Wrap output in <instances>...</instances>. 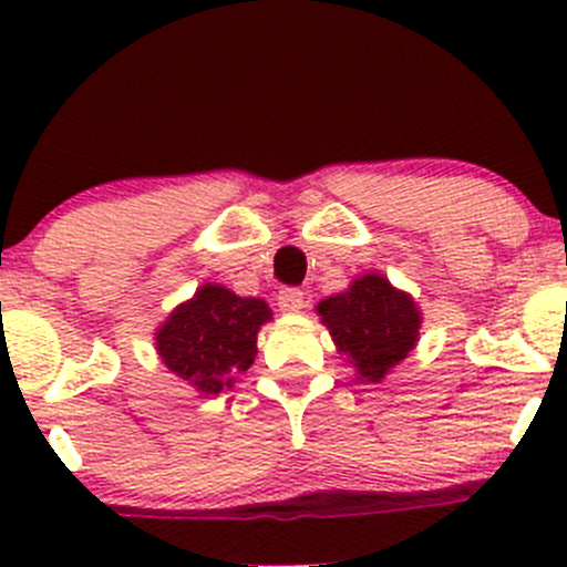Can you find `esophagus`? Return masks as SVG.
<instances>
[{
	"instance_id": "obj_1",
	"label": "esophagus",
	"mask_w": 567,
	"mask_h": 567,
	"mask_svg": "<svg viewBox=\"0 0 567 567\" xmlns=\"http://www.w3.org/2000/svg\"><path fill=\"white\" fill-rule=\"evenodd\" d=\"M277 305L285 312H301L307 307V293L299 288H282L277 293Z\"/></svg>"
}]
</instances>
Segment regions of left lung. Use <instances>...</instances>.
<instances>
[{"instance_id":"8db88e82","label":"left lung","mask_w":567,"mask_h":567,"mask_svg":"<svg viewBox=\"0 0 567 567\" xmlns=\"http://www.w3.org/2000/svg\"><path fill=\"white\" fill-rule=\"evenodd\" d=\"M318 316L359 379L373 384L403 362L420 340L422 316L414 299L392 288L384 274L353 279L346 293L320 301Z\"/></svg>"}]
</instances>
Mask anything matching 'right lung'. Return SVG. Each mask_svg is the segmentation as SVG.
<instances>
[{"instance_id": "1", "label": "right lung", "mask_w": 567, "mask_h": 567, "mask_svg": "<svg viewBox=\"0 0 567 567\" xmlns=\"http://www.w3.org/2000/svg\"><path fill=\"white\" fill-rule=\"evenodd\" d=\"M266 320L271 310L262 299H244L208 282L158 326L156 351L199 394H219L251 368L257 331Z\"/></svg>"}]
</instances>
